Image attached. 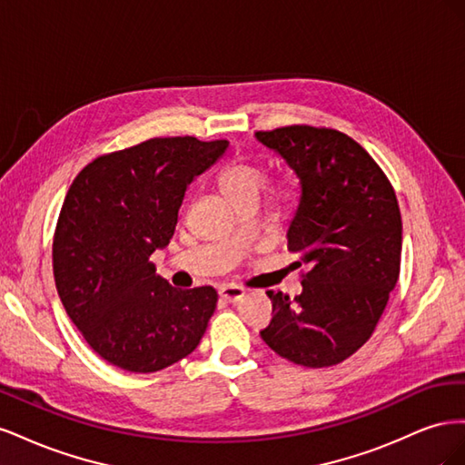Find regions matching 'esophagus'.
Returning a JSON list of instances; mask_svg holds the SVG:
<instances>
[{"label":"esophagus","mask_w":465,"mask_h":465,"mask_svg":"<svg viewBox=\"0 0 465 465\" xmlns=\"http://www.w3.org/2000/svg\"><path fill=\"white\" fill-rule=\"evenodd\" d=\"M219 294H221V299L229 301V302H234V301H241L244 297L246 289L244 287H236V285H227V287H221L219 289Z\"/></svg>","instance_id":"34e87169"}]
</instances>
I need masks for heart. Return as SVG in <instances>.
<instances>
[{"instance_id": "1", "label": "heart", "mask_w": 465, "mask_h": 465, "mask_svg": "<svg viewBox=\"0 0 465 465\" xmlns=\"http://www.w3.org/2000/svg\"><path fill=\"white\" fill-rule=\"evenodd\" d=\"M265 164L252 157H234L221 168L217 176L219 188L232 205L238 209L246 205H256L260 193L265 186ZM292 180L285 178L272 190L273 205H285L292 200Z\"/></svg>"}]
</instances>
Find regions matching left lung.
<instances>
[{
    "mask_svg": "<svg viewBox=\"0 0 465 465\" xmlns=\"http://www.w3.org/2000/svg\"><path fill=\"white\" fill-rule=\"evenodd\" d=\"M301 180L287 232L308 267L302 292L267 291L273 304L262 340L306 369L340 364L371 340L400 277L401 213L396 192L355 139L314 125L258 132Z\"/></svg>",
    "mask_w": 465,
    "mask_h": 465,
    "instance_id": "obj_1",
    "label": "left lung"
}]
</instances>
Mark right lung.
<instances>
[{
    "label": "right lung",
    "mask_w": 465,
    "mask_h": 465,
    "mask_svg": "<svg viewBox=\"0 0 465 465\" xmlns=\"http://www.w3.org/2000/svg\"><path fill=\"white\" fill-rule=\"evenodd\" d=\"M227 147V139L153 137L94 159L69 186L52 244L55 289L114 367L157 372L200 345L217 291L174 289L149 258L171 242L192 180Z\"/></svg>",
    "instance_id": "add662e5"
}]
</instances>
